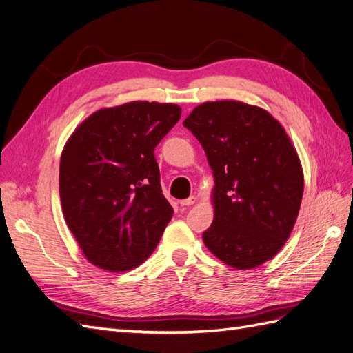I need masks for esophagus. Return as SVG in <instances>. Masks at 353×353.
Instances as JSON below:
<instances>
[{
  "mask_svg": "<svg viewBox=\"0 0 353 353\" xmlns=\"http://www.w3.org/2000/svg\"><path fill=\"white\" fill-rule=\"evenodd\" d=\"M196 201H197V197H196V196H191V197H188V199H185V200H181L179 205L183 206V208H187V206L194 205Z\"/></svg>",
  "mask_w": 353,
  "mask_h": 353,
  "instance_id": "esophagus-1",
  "label": "esophagus"
}]
</instances>
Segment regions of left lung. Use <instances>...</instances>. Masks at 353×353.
<instances>
[{"label":"left lung","mask_w":353,"mask_h":353,"mask_svg":"<svg viewBox=\"0 0 353 353\" xmlns=\"http://www.w3.org/2000/svg\"><path fill=\"white\" fill-rule=\"evenodd\" d=\"M183 125L206 153L215 216L206 248L236 270L272 259L290 237L303 196V169L283 125L258 105L203 103Z\"/></svg>","instance_id":"obj_1"}]
</instances>
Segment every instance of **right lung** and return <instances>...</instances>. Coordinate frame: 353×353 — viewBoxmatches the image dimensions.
Instances as JSON below:
<instances>
[{
	"label": "right lung",
	"instance_id": "right-lung-1",
	"mask_svg": "<svg viewBox=\"0 0 353 353\" xmlns=\"http://www.w3.org/2000/svg\"><path fill=\"white\" fill-rule=\"evenodd\" d=\"M181 117L172 103L131 101L88 116L63 148V216L92 265L137 268L174 215L162 194L154 148Z\"/></svg>",
	"mask_w": 353,
	"mask_h": 353
}]
</instances>
